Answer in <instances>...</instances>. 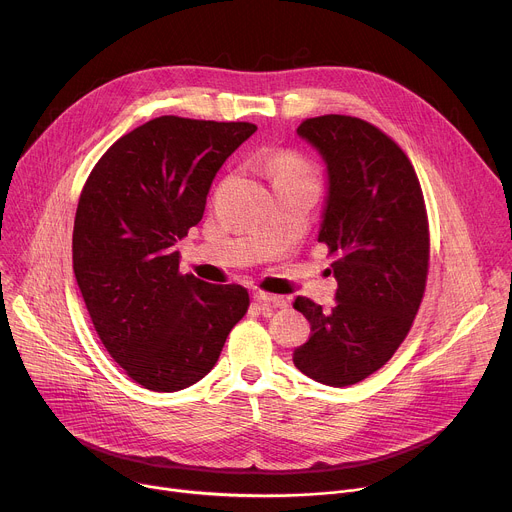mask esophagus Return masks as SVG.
<instances>
[{"mask_svg":"<svg viewBox=\"0 0 512 512\" xmlns=\"http://www.w3.org/2000/svg\"><path fill=\"white\" fill-rule=\"evenodd\" d=\"M253 300L261 302V304H269V306H275V308H284L286 306V300L282 296H275V294H267V292H253Z\"/></svg>","mask_w":512,"mask_h":512,"instance_id":"34e87169","label":"esophagus"}]
</instances>
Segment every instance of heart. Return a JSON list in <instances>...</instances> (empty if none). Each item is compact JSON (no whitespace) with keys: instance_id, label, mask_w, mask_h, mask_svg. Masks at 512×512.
Instances as JSON below:
<instances>
[{"instance_id":"obj_1","label":"heart","mask_w":512,"mask_h":512,"mask_svg":"<svg viewBox=\"0 0 512 512\" xmlns=\"http://www.w3.org/2000/svg\"><path fill=\"white\" fill-rule=\"evenodd\" d=\"M263 171L271 177L273 188L282 183L314 181L312 165L294 151H269L261 159Z\"/></svg>"}]
</instances>
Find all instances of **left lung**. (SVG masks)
Returning <instances> with one entry per match:
<instances>
[{"instance_id":"8db88e82","label":"left lung","mask_w":512,"mask_h":512,"mask_svg":"<svg viewBox=\"0 0 512 512\" xmlns=\"http://www.w3.org/2000/svg\"><path fill=\"white\" fill-rule=\"evenodd\" d=\"M298 136L327 167L318 241L333 261L337 304L298 296L310 339L294 365L324 386H351L378 371L408 335L429 271V222L418 177L380 128L341 114L308 118Z\"/></svg>"}]
</instances>
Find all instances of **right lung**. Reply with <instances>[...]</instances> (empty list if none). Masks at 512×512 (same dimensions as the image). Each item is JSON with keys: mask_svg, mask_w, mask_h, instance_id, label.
Listing matches in <instances>:
<instances>
[{"mask_svg": "<svg viewBox=\"0 0 512 512\" xmlns=\"http://www.w3.org/2000/svg\"><path fill=\"white\" fill-rule=\"evenodd\" d=\"M249 122L161 116L134 128L89 173L73 226V271L112 359L153 392H177L216 365L249 292L179 273L177 241L206 208Z\"/></svg>", "mask_w": 512, "mask_h": 512, "instance_id": "1", "label": "right lung"}]
</instances>
